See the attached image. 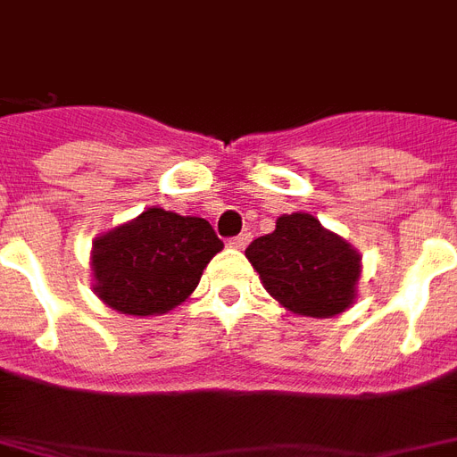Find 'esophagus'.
Here are the masks:
<instances>
[{
	"instance_id": "esophagus-1",
	"label": "esophagus",
	"mask_w": 457,
	"mask_h": 457,
	"mask_svg": "<svg viewBox=\"0 0 457 457\" xmlns=\"http://www.w3.org/2000/svg\"><path fill=\"white\" fill-rule=\"evenodd\" d=\"M251 242V235L249 232H244V235H239V237H232V239H229V246H232V249H246V244Z\"/></svg>"
}]
</instances>
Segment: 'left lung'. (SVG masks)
Here are the masks:
<instances>
[{"label": "left lung", "mask_w": 457, "mask_h": 457, "mask_svg": "<svg viewBox=\"0 0 457 457\" xmlns=\"http://www.w3.org/2000/svg\"><path fill=\"white\" fill-rule=\"evenodd\" d=\"M246 258L270 296L305 318H334L355 301L361 253L311 213L282 215L270 235L249 244Z\"/></svg>", "instance_id": "8db88e82"}]
</instances>
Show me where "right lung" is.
<instances>
[{
	"instance_id": "add662e5",
	"label": "right lung",
	"mask_w": 457,
	"mask_h": 457,
	"mask_svg": "<svg viewBox=\"0 0 457 457\" xmlns=\"http://www.w3.org/2000/svg\"><path fill=\"white\" fill-rule=\"evenodd\" d=\"M222 249L204 218L146 208L92 244L95 294L125 315H163L196 289Z\"/></svg>"
}]
</instances>
